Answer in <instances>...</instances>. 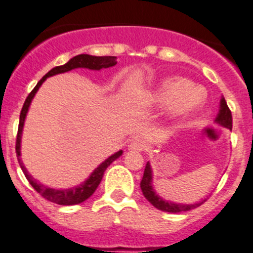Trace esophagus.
I'll return each instance as SVG.
<instances>
[{
	"label": "esophagus",
	"mask_w": 253,
	"mask_h": 253,
	"mask_svg": "<svg viewBox=\"0 0 253 253\" xmlns=\"http://www.w3.org/2000/svg\"><path fill=\"white\" fill-rule=\"evenodd\" d=\"M147 149V143L142 140H135L132 141L128 145V150H133V151H143Z\"/></svg>",
	"instance_id": "esophagus-1"
}]
</instances>
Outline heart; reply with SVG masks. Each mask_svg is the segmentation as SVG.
Returning a JSON list of instances; mask_svg holds the SVG:
<instances>
[{"label":"heart","instance_id":"heart-1","mask_svg":"<svg viewBox=\"0 0 253 253\" xmlns=\"http://www.w3.org/2000/svg\"><path fill=\"white\" fill-rule=\"evenodd\" d=\"M206 97V92L199 85L181 77H170L159 83L150 94V101L155 106H169V116L176 120L199 110Z\"/></svg>","mask_w":253,"mask_h":253}]
</instances>
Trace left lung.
<instances>
[{"label": "left lung", "mask_w": 253, "mask_h": 253, "mask_svg": "<svg viewBox=\"0 0 253 253\" xmlns=\"http://www.w3.org/2000/svg\"><path fill=\"white\" fill-rule=\"evenodd\" d=\"M214 122L217 125L222 127H226V128L231 129L232 131V113L229 111L228 106H227V102L224 99V97L220 98L219 102V112H218L217 117H215ZM141 190H142V194L145 195L150 203L155 207V208L160 209L163 211H169V213H180V211H190V209H194L197 207H199L200 204L204 203L207 199L200 200L198 203L194 204H180V203H174V202H170V200L163 199L160 195L156 193V190L152 186V168L150 165V163L147 161L146 166H145V171H143L142 180L140 183Z\"/></svg>", "instance_id": "1"}]
</instances>
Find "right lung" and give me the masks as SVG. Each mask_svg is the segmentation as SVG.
<instances>
[{
	"mask_svg": "<svg viewBox=\"0 0 253 253\" xmlns=\"http://www.w3.org/2000/svg\"><path fill=\"white\" fill-rule=\"evenodd\" d=\"M117 64V58L116 56H93L88 55V54H81V55H77L74 58L70 59L67 64L60 65V67H55L53 69L47 72L42 79H40L36 87L31 90V93L27 95L26 101H25L24 106H22L21 113H20V124H19V131H17V138H16V154H17V160H19L20 166H21L22 171H24L25 176L29 180V183L31 184L34 189L40 195L45 198V199L53 202V203L60 204V206H74V204H79L84 200H87L93 193L95 192V189L98 188L99 183H101L102 177H103L104 171L116 159H118L124 154L122 150L115 152L113 155H111L110 158H107L106 160L102 164H99L97 168L92 171V174L89 175L87 180L83 181L79 185L73 186V188L68 189H54L49 188V186L44 185V184L39 183L36 179H34L27 169L25 168L24 163L21 160V137H22V129H24V124L25 118H26L27 112H29V107H30L31 101L35 97L36 92L39 90V88L42 87V84L46 81V78L49 77L56 76V74H61V73H67L69 70L77 69V68H85V69L90 70H101L103 68H110L113 65Z\"/></svg>",
	"mask_w": 253,
	"mask_h": 253,
	"instance_id": "1",
	"label": "right lung"
}]
</instances>
